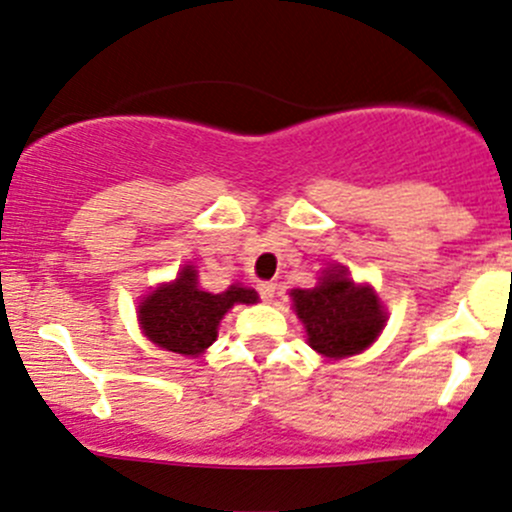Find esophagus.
Listing matches in <instances>:
<instances>
[{
    "mask_svg": "<svg viewBox=\"0 0 512 512\" xmlns=\"http://www.w3.org/2000/svg\"><path fill=\"white\" fill-rule=\"evenodd\" d=\"M274 284L272 282H260L257 284V292H260V297H262V301H267V304H270V301L274 299Z\"/></svg>",
    "mask_w": 512,
    "mask_h": 512,
    "instance_id": "obj_1",
    "label": "esophagus"
}]
</instances>
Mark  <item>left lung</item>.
Returning <instances> with one entry per match:
<instances>
[{
	"label": "left lung",
	"instance_id": "obj_1",
	"mask_svg": "<svg viewBox=\"0 0 512 512\" xmlns=\"http://www.w3.org/2000/svg\"><path fill=\"white\" fill-rule=\"evenodd\" d=\"M294 311L309 346L324 358H348L370 346L385 326V306L368 284H355L346 267H328L314 289H292Z\"/></svg>",
	"mask_w": 512,
	"mask_h": 512
}]
</instances>
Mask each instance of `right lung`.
Returning a JSON list of instances; mask_svg holds the SVG:
<instances>
[{
    "label": "right lung",
    "mask_w": 512,
    "mask_h": 512,
    "mask_svg": "<svg viewBox=\"0 0 512 512\" xmlns=\"http://www.w3.org/2000/svg\"><path fill=\"white\" fill-rule=\"evenodd\" d=\"M255 289L233 284L225 292L211 294L198 287L193 265L181 267L179 277L159 284L139 301V326L159 348L181 355H201L218 338L220 319L235 304H255Z\"/></svg>",
    "instance_id": "1"
}]
</instances>
